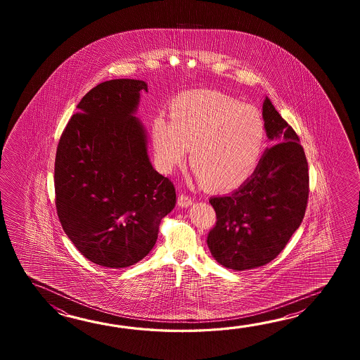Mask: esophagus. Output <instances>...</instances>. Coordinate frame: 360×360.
I'll use <instances>...</instances> for the list:
<instances>
[{"label":"esophagus","instance_id":"esophagus-1","mask_svg":"<svg viewBox=\"0 0 360 360\" xmlns=\"http://www.w3.org/2000/svg\"><path fill=\"white\" fill-rule=\"evenodd\" d=\"M177 203H179V206L183 207V208H188V207L193 205V199L186 194H180L179 198H177Z\"/></svg>","mask_w":360,"mask_h":360}]
</instances>
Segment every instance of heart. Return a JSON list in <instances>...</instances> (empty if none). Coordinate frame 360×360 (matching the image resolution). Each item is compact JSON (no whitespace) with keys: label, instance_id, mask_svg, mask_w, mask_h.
Instances as JSON below:
<instances>
[{"label":"heart","instance_id":"1","mask_svg":"<svg viewBox=\"0 0 360 360\" xmlns=\"http://www.w3.org/2000/svg\"><path fill=\"white\" fill-rule=\"evenodd\" d=\"M154 154L163 172L183 163L191 148L195 176L214 191L240 186L257 169L266 146V127L260 112L225 94L195 90L171 105L169 121L155 117Z\"/></svg>","mask_w":360,"mask_h":360}]
</instances>
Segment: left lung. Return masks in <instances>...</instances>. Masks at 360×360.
I'll return each mask as SVG.
<instances>
[{
	"label": "left lung",
	"instance_id": "left-lung-1",
	"mask_svg": "<svg viewBox=\"0 0 360 360\" xmlns=\"http://www.w3.org/2000/svg\"><path fill=\"white\" fill-rule=\"evenodd\" d=\"M266 148L257 169L237 191L212 197L217 221L207 245L225 268L250 270L274 260L299 229L309 197L304 149L268 96L262 104Z\"/></svg>",
	"mask_w": 360,
	"mask_h": 360
}]
</instances>
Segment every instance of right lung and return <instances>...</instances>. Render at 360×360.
<instances>
[{"label": "right lung", "mask_w": 360, "mask_h": 360, "mask_svg": "<svg viewBox=\"0 0 360 360\" xmlns=\"http://www.w3.org/2000/svg\"><path fill=\"white\" fill-rule=\"evenodd\" d=\"M140 79L98 84L77 105L55 158L56 211L87 260L127 268L152 251L176 203L174 184L152 166L148 132L135 113Z\"/></svg>", "instance_id": "obj_1"}]
</instances>
